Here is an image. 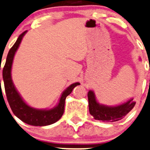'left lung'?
<instances>
[{"label": "left lung", "instance_id": "left-lung-1", "mask_svg": "<svg viewBox=\"0 0 150 150\" xmlns=\"http://www.w3.org/2000/svg\"><path fill=\"white\" fill-rule=\"evenodd\" d=\"M88 98L90 113L96 120L103 121L104 122H113L121 120L134 108L136 103L132 98L116 106L101 105L97 102L95 94L92 91L88 93Z\"/></svg>", "mask_w": 150, "mask_h": 150}]
</instances>
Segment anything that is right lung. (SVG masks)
Instances as JSON below:
<instances>
[{"instance_id": "1", "label": "right lung", "mask_w": 150, "mask_h": 150, "mask_svg": "<svg viewBox=\"0 0 150 150\" xmlns=\"http://www.w3.org/2000/svg\"><path fill=\"white\" fill-rule=\"evenodd\" d=\"M27 31H25L17 39L13 47L10 49L6 58V62L3 69V78H4L5 91L8 102L11 108L13 113L20 120L26 124L32 126H47L52 124L62 117L64 110V103L67 96L70 95L72 89L75 86L80 85L79 83H75L70 85L68 88L63 91L58 105L54 108L50 110H41L31 108L23 101L16 91L11 79V67L13 59L16 52L18 50L21 43L22 38Z\"/></svg>"}]
</instances>
